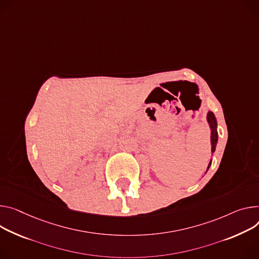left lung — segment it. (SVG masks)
<instances>
[{
    "mask_svg": "<svg viewBox=\"0 0 259 259\" xmlns=\"http://www.w3.org/2000/svg\"><path fill=\"white\" fill-rule=\"evenodd\" d=\"M206 120L208 123V126L210 128V145H211V153H214L216 150V146H217V142H218V132H217V120H216V116L215 114L208 111L206 114ZM211 164V160L208 163V166L207 169L209 168ZM206 169V171H207Z\"/></svg>",
    "mask_w": 259,
    "mask_h": 259,
    "instance_id": "8db88e82",
    "label": "left lung"
}]
</instances>
